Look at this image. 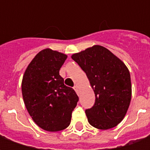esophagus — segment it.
Here are the masks:
<instances>
[{
	"label": "esophagus",
	"instance_id": "34e87169",
	"mask_svg": "<svg viewBox=\"0 0 150 150\" xmlns=\"http://www.w3.org/2000/svg\"><path fill=\"white\" fill-rule=\"evenodd\" d=\"M74 90H75V91H76V92H78V87H77V86H76V85H75V86H74Z\"/></svg>",
	"mask_w": 150,
	"mask_h": 150
}]
</instances>
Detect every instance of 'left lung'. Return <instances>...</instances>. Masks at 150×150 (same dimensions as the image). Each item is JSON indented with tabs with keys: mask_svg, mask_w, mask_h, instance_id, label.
Returning <instances> with one entry per match:
<instances>
[{
	"mask_svg": "<svg viewBox=\"0 0 150 150\" xmlns=\"http://www.w3.org/2000/svg\"><path fill=\"white\" fill-rule=\"evenodd\" d=\"M71 58L86 73L94 90V105L85 111L89 124L99 129L116 126L125 116L131 100L132 85L127 67L101 46L74 54Z\"/></svg>",
	"mask_w": 150,
	"mask_h": 150,
	"instance_id": "left-lung-1",
	"label": "left lung"
}]
</instances>
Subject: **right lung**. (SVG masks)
<instances>
[{
	"label": "right lung",
	"mask_w": 150,
	"mask_h": 150,
	"mask_svg": "<svg viewBox=\"0 0 150 150\" xmlns=\"http://www.w3.org/2000/svg\"><path fill=\"white\" fill-rule=\"evenodd\" d=\"M67 58L50 49L40 51L25 71L21 91L28 112L40 128L57 132L67 128L79 101L74 89L64 84L59 70Z\"/></svg>",
	"instance_id": "obj_1"
}]
</instances>
